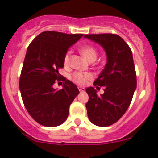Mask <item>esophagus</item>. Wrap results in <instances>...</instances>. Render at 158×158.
Instances as JSON below:
<instances>
[{"instance_id": "esophagus-1", "label": "esophagus", "mask_w": 158, "mask_h": 158, "mask_svg": "<svg viewBox=\"0 0 158 158\" xmlns=\"http://www.w3.org/2000/svg\"><path fill=\"white\" fill-rule=\"evenodd\" d=\"M78 89H79V91H80L81 93H85V88L78 87Z\"/></svg>"}]
</instances>
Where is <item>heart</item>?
I'll return each instance as SVG.
<instances>
[{
  "label": "heart",
  "instance_id": "b5f03b06",
  "mask_svg": "<svg viewBox=\"0 0 158 158\" xmlns=\"http://www.w3.org/2000/svg\"><path fill=\"white\" fill-rule=\"evenodd\" d=\"M81 53L88 61L94 62L96 60V57H97V51H96V48H94L92 46H85V47H81L80 50ZM71 57V52L68 51L65 54V57H64V64L65 65H68L69 64V61H70ZM93 76L90 73H82L76 72L74 73H73L71 76V80L74 83L77 84L79 85H85L88 82V81L91 80Z\"/></svg>",
  "mask_w": 158,
  "mask_h": 158
}]
</instances>
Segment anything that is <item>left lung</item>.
I'll return each mask as SVG.
<instances>
[{
    "label": "left lung",
    "mask_w": 158,
    "mask_h": 158,
    "mask_svg": "<svg viewBox=\"0 0 158 158\" xmlns=\"http://www.w3.org/2000/svg\"><path fill=\"white\" fill-rule=\"evenodd\" d=\"M104 50L107 62L93 87L86 89L89 96L85 107L89 120L99 127H107L119 119L129 107L136 90V73L132 52L120 36L113 34L85 35ZM104 86L98 96L96 89Z\"/></svg>",
    "instance_id": "8db88e82"
}]
</instances>
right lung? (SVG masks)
Here are the masks:
<instances>
[{
    "instance_id": "obj_1",
    "label": "right lung",
    "mask_w": 158,
    "mask_h": 158,
    "mask_svg": "<svg viewBox=\"0 0 158 158\" xmlns=\"http://www.w3.org/2000/svg\"><path fill=\"white\" fill-rule=\"evenodd\" d=\"M82 36L44 31L27 47L19 90L27 111L43 126L54 127L63 123L69 115V106L79 94L77 86L65 77L62 89H54L53 85L60 79L58 69L63 68L64 57L69 47Z\"/></svg>"
}]
</instances>
